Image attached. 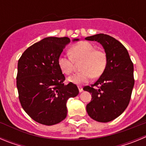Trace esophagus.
Returning a JSON list of instances; mask_svg holds the SVG:
<instances>
[{
	"mask_svg": "<svg viewBox=\"0 0 146 146\" xmlns=\"http://www.w3.org/2000/svg\"><path fill=\"white\" fill-rule=\"evenodd\" d=\"M78 88H79V91L80 92H82L83 91V89H82V88L81 87V86H78Z\"/></svg>",
	"mask_w": 146,
	"mask_h": 146,
	"instance_id": "1",
	"label": "esophagus"
}]
</instances>
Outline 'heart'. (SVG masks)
Here are the masks:
<instances>
[{
    "label": "heart",
    "mask_w": 146,
    "mask_h": 146,
    "mask_svg": "<svg viewBox=\"0 0 146 146\" xmlns=\"http://www.w3.org/2000/svg\"><path fill=\"white\" fill-rule=\"evenodd\" d=\"M70 56L60 55L58 60L61 72L70 75L74 71V62L82 60L80 66L82 72L69 78L70 82L80 85L88 82L94 76L98 77L105 70L108 58L106 53L102 50L95 49L92 44L81 42L72 46L69 50Z\"/></svg>",
    "instance_id": "heart-1"
}]
</instances>
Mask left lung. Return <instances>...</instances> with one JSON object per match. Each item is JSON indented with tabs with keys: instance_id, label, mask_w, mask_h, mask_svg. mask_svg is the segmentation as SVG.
Here are the masks:
<instances>
[{
	"instance_id": "obj_1",
	"label": "left lung",
	"mask_w": 146,
	"mask_h": 146,
	"mask_svg": "<svg viewBox=\"0 0 146 146\" xmlns=\"http://www.w3.org/2000/svg\"><path fill=\"white\" fill-rule=\"evenodd\" d=\"M99 42L108 58L105 70L99 79L83 90L91 94L86 110L92 119L106 123L122 114L128 106L135 84L134 66L126 47L109 35L99 33L86 38Z\"/></svg>"
}]
</instances>
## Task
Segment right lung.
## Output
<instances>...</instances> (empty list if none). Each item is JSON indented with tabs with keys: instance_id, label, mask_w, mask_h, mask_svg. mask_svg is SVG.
I'll list each match as a JSON object with an SVG mask.
<instances>
[{
	"instance_id": "1",
	"label": "right lung",
	"mask_w": 146,
	"mask_h": 146,
	"mask_svg": "<svg viewBox=\"0 0 146 146\" xmlns=\"http://www.w3.org/2000/svg\"><path fill=\"white\" fill-rule=\"evenodd\" d=\"M69 42L68 37L44 38L28 47L18 60L19 100L27 114L42 124L51 126L65 119L68 99L79 94L74 83L64 85L58 63Z\"/></svg>"
}]
</instances>
